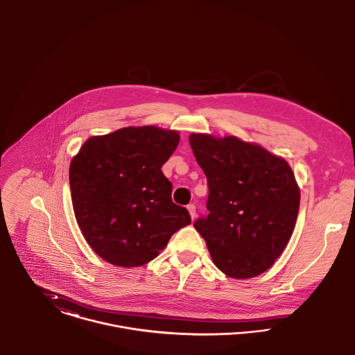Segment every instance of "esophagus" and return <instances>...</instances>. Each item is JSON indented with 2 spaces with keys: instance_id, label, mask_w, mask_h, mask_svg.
Listing matches in <instances>:
<instances>
[{
  "instance_id": "34e87169",
  "label": "esophagus",
  "mask_w": 355,
  "mask_h": 355,
  "mask_svg": "<svg viewBox=\"0 0 355 355\" xmlns=\"http://www.w3.org/2000/svg\"><path fill=\"white\" fill-rule=\"evenodd\" d=\"M187 209H188V212H189V215H191V220H194L196 216H197V214H196V207H194V204H189L188 207H187Z\"/></svg>"
}]
</instances>
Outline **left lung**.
Segmentation results:
<instances>
[{
    "mask_svg": "<svg viewBox=\"0 0 355 355\" xmlns=\"http://www.w3.org/2000/svg\"><path fill=\"white\" fill-rule=\"evenodd\" d=\"M209 196L207 218L194 228L214 263L231 278L266 272L288 245L300 207V188L289 164L257 143L209 134L189 137Z\"/></svg>",
    "mask_w": 355,
    "mask_h": 355,
    "instance_id": "left-lung-1",
    "label": "left lung"
}]
</instances>
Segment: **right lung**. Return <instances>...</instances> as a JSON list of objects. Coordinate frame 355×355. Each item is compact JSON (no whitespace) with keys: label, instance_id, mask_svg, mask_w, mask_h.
<instances>
[{"label":"right lung","instance_id":"right-lung-1","mask_svg":"<svg viewBox=\"0 0 355 355\" xmlns=\"http://www.w3.org/2000/svg\"><path fill=\"white\" fill-rule=\"evenodd\" d=\"M178 143V131L125 127L89 137L71 159L74 215L104 261L119 268L146 265L191 224L187 208L171 201L173 187L161 170Z\"/></svg>","mask_w":355,"mask_h":355}]
</instances>
